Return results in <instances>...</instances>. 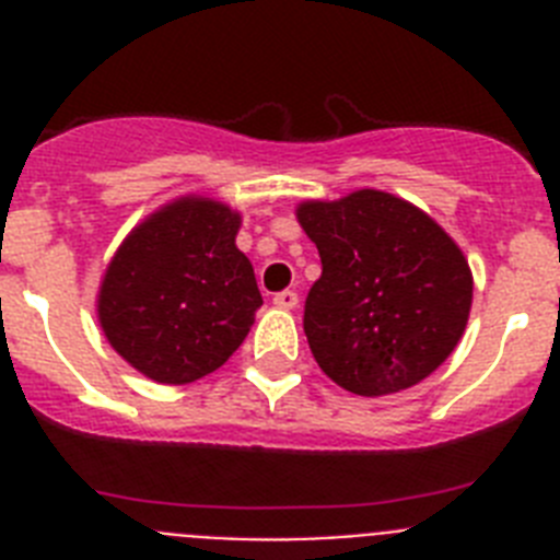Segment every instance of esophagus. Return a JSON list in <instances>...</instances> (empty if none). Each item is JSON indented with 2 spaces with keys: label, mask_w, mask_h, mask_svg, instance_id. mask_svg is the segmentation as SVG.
<instances>
[{
  "label": "esophagus",
  "mask_w": 560,
  "mask_h": 560,
  "mask_svg": "<svg viewBox=\"0 0 560 560\" xmlns=\"http://www.w3.org/2000/svg\"><path fill=\"white\" fill-rule=\"evenodd\" d=\"M296 303H300V296H296V291L285 289V291H280V294H275V305H277V308L291 311V308H296Z\"/></svg>",
  "instance_id": "esophagus-1"
}]
</instances>
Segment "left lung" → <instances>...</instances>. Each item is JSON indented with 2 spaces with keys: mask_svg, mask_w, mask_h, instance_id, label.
<instances>
[{
  "mask_svg": "<svg viewBox=\"0 0 560 560\" xmlns=\"http://www.w3.org/2000/svg\"><path fill=\"white\" fill-rule=\"evenodd\" d=\"M323 275L303 328L328 378L355 395L415 387L457 348L474 280L463 252L427 212L381 190L296 210Z\"/></svg>",
  "mask_w": 560,
  "mask_h": 560,
  "instance_id": "obj_1",
  "label": "left lung"
}]
</instances>
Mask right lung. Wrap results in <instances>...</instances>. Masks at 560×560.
Returning a JSON list of instances; mask_svg holds the SVG:
<instances>
[{"instance_id":"1","label":"right lung","mask_w":560,"mask_h":560,"mask_svg":"<svg viewBox=\"0 0 560 560\" xmlns=\"http://www.w3.org/2000/svg\"><path fill=\"white\" fill-rule=\"evenodd\" d=\"M237 212L182 199L140 224L117 249L97 314L122 359L160 384L219 370L264 305L249 257L235 246Z\"/></svg>"}]
</instances>
